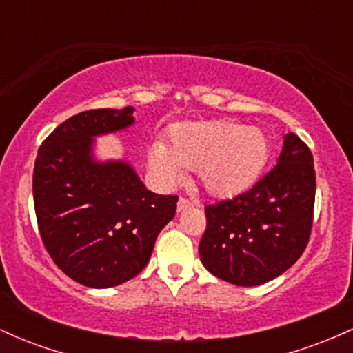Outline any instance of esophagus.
I'll return each mask as SVG.
<instances>
[{"label":"esophagus","mask_w":353,"mask_h":353,"mask_svg":"<svg viewBox=\"0 0 353 353\" xmlns=\"http://www.w3.org/2000/svg\"><path fill=\"white\" fill-rule=\"evenodd\" d=\"M190 205H192V201L188 199V197H181V199L177 201V210H184L190 208Z\"/></svg>","instance_id":"1"}]
</instances>
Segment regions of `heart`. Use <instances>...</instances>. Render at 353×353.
<instances>
[{
  "label": "heart",
  "mask_w": 353,
  "mask_h": 353,
  "mask_svg": "<svg viewBox=\"0 0 353 353\" xmlns=\"http://www.w3.org/2000/svg\"><path fill=\"white\" fill-rule=\"evenodd\" d=\"M267 157L269 143L262 131L232 121H208L174 128L169 148L152 145L149 165L165 182L181 181L184 169H197L209 192L232 196L257 179Z\"/></svg>",
  "instance_id": "heart-1"
}]
</instances>
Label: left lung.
<instances>
[{"label": "left lung", "mask_w": 353, "mask_h": 353, "mask_svg": "<svg viewBox=\"0 0 353 353\" xmlns=\"http://www.w3.org/2000/svg\"><path fill=\"white\" fill-rule=\"evenodd\" d=\"M315 204L314 156L294 132L277 165L232 199L205 205L199 254L205 269L234 285H261L292 267L309 244Z\"/></svg>", "instance_id": "1"}]
</instances>
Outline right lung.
I'll return each instance as SVG.
<instances>
[{"label":"right lung","instance_id":"obj_1","mask_svg":"<svg viewBox=\"0 0 353 353\" xmlns=\"http://www.w3.org/2000/svg\"><path fill=\"white\" fill-rule=\"evenodd\" d=\"M132 108L71 116L38 149L33 197L39 236L54 264L94 289L119 285L148 265L177 196L145 189L131 165L94 163L92 136L134 123Z\"/></svg>","mask_w":353,"mask_h":353}]
</instances>
